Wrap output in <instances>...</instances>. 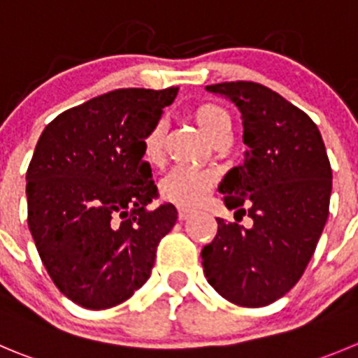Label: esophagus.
<instances>
[{"instance_id": "esophagus-1", "label": "esophagus", "mask_w": 358, "mask_h": 358, "mask_svg": "<svg viewBox=\"0 0 358 358\" xmlns=\"http://www.w3.org/2000/svg\"><path fill=\"white\" fill-rule=\"evenodd\" d=\"M192 210H188V209H179V220L181 221H185V220H188L189 216H192Z\"/></svg>"}]
</instances>
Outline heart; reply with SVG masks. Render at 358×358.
I'll return each instance as SVG.
<instances>
[{"label": "heart", "mask_w": 358, "mask_h": 358, "mask_svg": "<svg viewBox=\"0 0 358 358\" xmlns=\"http://www.w3.org/2000/svg\"><path fill=\"white\" fill-rule=\"evenodd\" d=\"M193 119L209 141H213L221 131L232 130V119L220 105H200L193 112ZM163 144H165V124L159 121L142 138V155L145 162L151 165L162 163ZM213 185L214 176L210 172L189 169V166H177L162 181V196L176 206L193 209L207 199Z\"/></svg>", "instance_id": "heart-1"}]
</instances>
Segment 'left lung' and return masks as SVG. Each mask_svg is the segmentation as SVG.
<instances>
[{
	"mask_svg": "<svg viewBox=\"0 0 358 358\" xmlns=\"http://www.w3.org/2000/svg\"><path fill=\"white\" fill-rule=\"evenodd\" d=\"M206 91L241 112L248 149L217 192L227 209L248 213L253 227L217 217L216 237L202 250L203 274L227 301L262 308L304 274L329 217L332 170L318 126L275 91L244 80Z\"/></svg>",
	"mask_w": 358,
	"mask_h": 358,
	"instance_id": "8db88e82",
	"label": "left lung"
}]
</instances>
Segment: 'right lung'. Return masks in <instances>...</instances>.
Masks as SVG:
<instances>
[{
    "label": "right lung",
    "instance_id": "add662e5",
    "mask_svg": "<svg viewBox=\"0 0 358 358\" xmlns=\"http://www.w3.org/2000/svg\"><path fill=\"white\" fill-rule=\"evenodd\" d=\"M177 87L115 90L64 110L36 142L26 173L28 224L61 294L87 309L130 299L151 275L177 210L158 199L142 138Z\"/></svg>",
    "mask_w": 358,
    "mask_h": 358
}]
</instances>
